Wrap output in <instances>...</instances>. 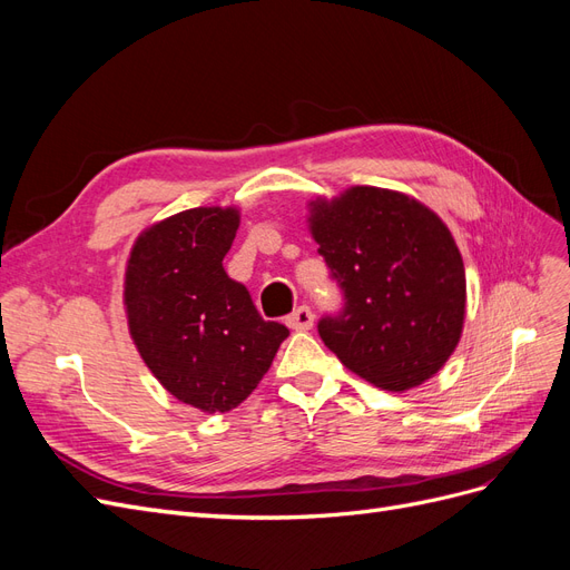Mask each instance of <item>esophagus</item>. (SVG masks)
<instances>
[{
	"mask_svg": "<svg viewBox=\"0 0 570 570\" xmlns=\"http://www.w3.org/2000/svg\"><path fill=\"white\" fill-rule=\"evenodd\" d=\"M285 323L292 327V331H308V327L314 325L312 308H308V306H299L297 312H292V314L287 316Z\"/></svg>",
	"mask_w": 570,
	"mask_h": 570,
	"instance_id": "1",
	"label": "esophagus"
}]
</instances>
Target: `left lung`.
I'll list each match as a JSON object with an SVG mask.
<instances>
[{
	"instance_id": "8db88e82",
	"label": "left lung",
	"mask_w": 570,
	"mask_h": 570,
	"mask_svg": "<svg viewBox=\"0 0 570 570\" xmlns=\"http://www.w3.org/2000/svg\"><path fill=\"white\" fill-rule=\"evenodd\" d=\"M308 230L344 292L318 335L371 385L404 392L433 377L456 350L465 271L450 228L394 189L356 185L308 204Z\"/></svg>"
}]
</instances>
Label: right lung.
<instances>
[{
  "mask_svg": "<svg viewBox=\"0 0 570 570\" xmlns=\"http://www.w3.org/2000/svg\"><path fill=\"white\" fill-rule=\"evenodd\" d=\"M239 226L235 206H197L135 239L124 283L128 331L154 377L204 413L243 404L266 375L283 323L258 316L223 256Z\"/></svg>",
  "mask_w": 570,
  "mask_h": 570,
  "instance_id": "obj_1",
  "label": "right lung"
}]
</instances>
